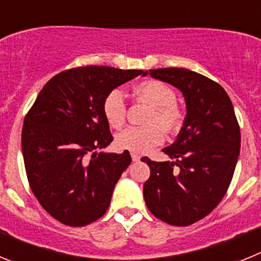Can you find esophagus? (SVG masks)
<instances>
[{"mask_svg":"<svg viewBox=\"0 0 261 261\" xmlns=\"http://www.w3.org/2000/svg\"><path fill=\"white\" fill-rule=\"evenodd\" d=\"M130 156H132V161H133V162H138V161L141 159V156L138 155V154H136V153L130 154Z\"/></svg>","mask_w":261,"mask_h":261,"instance_id":"obj_1","label":"esophagus"}]
</instances>
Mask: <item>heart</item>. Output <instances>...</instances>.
<instances>
[{"label": "heart", "instance_id": "1", "mask_svg": "<svg viewBox=\"0 0 261 261\" xmlns=\"http://www.w3.org/2000/svg\"><path fill=\"white\" fill-rule=\"evenodd\" d=\"M133 95L140 102L153 107V112L147 117L149 126H128L115 138V144L120 150L145 154L165 141V130L175 133L183 124V114L175 105L176 94L168 85L156 80H146L137 84ZM103 115L112 128H121L126 119V105L124 94L120 90H112L103 99ZM161 125L162 128L159 126Z\"/></svg>", "mask_w": 261, "mask_h": 261}]
</instances>
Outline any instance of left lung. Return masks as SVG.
<instances>
[{"label":"left lung","instance_id":"8db88e82","mask_svg":"<svg viewBox=\"0 0 261 261\" xmlns=\"http://www.w3.org/2000/svg\"><path fill=\"white\" fill-rule=\"evenodd\" d=\"M147 74L180 90L187 114L174 144L162 149L174 161L141 159L150 167L145 202L163 222L192 225L220 204L231 183L241 150L238 120L223 87L205 75L184 68L150 69Z\"/></svg>","mask_w":261,"mask_h":261}]
</instances>
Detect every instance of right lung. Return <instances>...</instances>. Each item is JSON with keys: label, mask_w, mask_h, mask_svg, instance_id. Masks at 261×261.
I'll list each match as a JSON object with an SVG mask.
<instances>
[{"label": "right lung", "mask_w": 261, "mask_h": 261, "mask_svg": "<svg viewBox=\"0 0 261 261\" xmlns=\"http://www.w3.org/2000/svg\"><path fill=\"white\" fill-rule=\"evenodd\" d=\"M144 70L82 66L61 71L41 89L24 117L22 153L27 179L40 205L64 225L86 226L107 212L132 158L98 153L112 142L103 115L110 91Z\"/></svg>", "instance_id": "obj_1"}]
</instances>
